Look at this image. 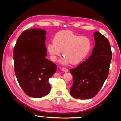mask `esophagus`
<instances>
[{"label": "esophagus", "mask_w": 121, "mask_h": 121, "mask_svg": "<svg viewBox=\"0 0 121 121\" xmlns=\"http://www.w3.org/2000/svg\"><path fill=\"white\" fill-rule=\"evenodd\" d=\"M61 70H62V71L65 72H67L68 71V69H67L66 68H64V67H63V68H61Z\"/></svg>", "instance_id": "obj_1"}]
</instances>
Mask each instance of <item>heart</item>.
<instances>
[{
  "label": "heart",
  "instance_id": "b5f03b06",
  "mask_svg": "<svg viewBox=\"0 0 121 121\" xmlns=\"http://www.w3.org/2000/svg\"><path fill=\"white\" fill-rule=\"evenodd\" d=\"M53 43L47 45V49L52 61H56L62 51L64 57L60 61L62 65H77L86 58L91 48L90 39L87 36H80L69 30H62L55 35Z\"/></svg>",
  "mask_w": 121,
  "mask_h": 121
}]
</instances>
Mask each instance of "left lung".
Segmentation results:
<instances>
[{
    "instance_id": "8db88e82",
    "label": "left lung",
    "mask_w": 121,
    "mask_h": 121,
    "mask_svg": "<svg viewBox=\"0 0 121 121\" xmlns=\"http://www.w3.org/2000/svg\"><path fill=\"white\" fill-rule=\"evenodd\" d=\"M95 45L89 58L70 70L73 85L70 94L73 98L87 99L97 95L108 76L112 56L111 45L106 37L94 33Z\"/></svg>"
}]
</instances>
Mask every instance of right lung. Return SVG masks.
<instances>
[{
    "instance_id": "add662e5",
    "label": "right lung",
    "mask_w": 121,
    "mask_h": 121,
    "mask_svg": "<svg viewBox=\"0 0 121 121\" xmlns=\"http://www.w3.org/2000/svg\"><path fill=\"white\" fill-rule=\"evenodd\" d=\"M46 33L39 28L25 30L18 37L13 51L17 79L31 97H42L50 93L49 79L56 70V65L45 58Z\"/></svg>"
}]
</instances>
